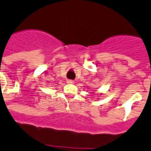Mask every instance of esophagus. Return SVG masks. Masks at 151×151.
Listing matches in <instances>:
<instances>
[{
  "label": "esophagus",
  "instance_id": "esophagus-1",
  "mask_svg": "<svg viewBox=\"0 0 151 151\" xmlns=\"http://www.w3.org/2000/svg\"><path fill=\"white\" fill-rule=\"evenodd\" d=\"M67 83H69V84H73L75 82L73 80H70V79H68V80H67Z\"/></svg>",
  "mask_w": 151,
  "mask_h": 151
}]
</instances>
